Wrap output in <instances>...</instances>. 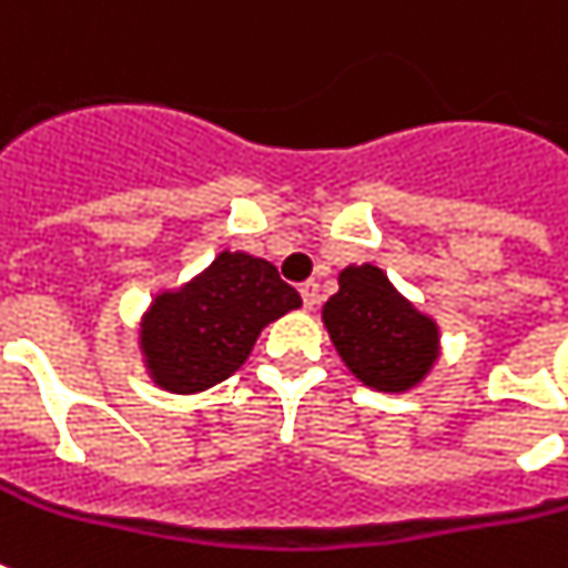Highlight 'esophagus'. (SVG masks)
Returning <instances> with one entry per match:
<instances>
[{
	"mask_svg": "<svg viewBox=\"0 0 568 568\" xmlns=\"http://www.w3.org/2000/svg\"><path fill=\"white\" fill-rule=\"evenodd\" d=\"M301 297H303V306H306V310H312V306H315L321 297L318 283H315V280H306V283H301Z\"/></svg>",
	"mask_w": 568,
	"mask_h": 568,
	"instance_id": "1",
	"label": "esophagus"
}]
</instances>
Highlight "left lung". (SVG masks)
<instances>
[{"label":"left lung","instance_id":"obj_1","mask_svg":"<svg viewBox=\"0 0 568 568\" xmlns=\"http://www.w3.org/2000/svg\"><path fill=\"white\" fill-rule=\"evenodd\" d=\"M324 324L347 368L379 392L415 386L439 354L436 324L374 265L342 271L338 292L324 303Z\"/></svg>","mask_w":568,"mask_h":568}]
</instances>
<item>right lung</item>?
I'll list each match as a JSON object with an SVG mask.
<instances>
[{"label": "right lung", "instance_id": "1", "mask_svg": "<svg viewBox=\"0 0 568 568\" xmlns=\"http://www.w3.org/2000/svg\"><path fill=\"white\" fill-rule=\"evenodd\" d=\"M301 306L276 267L247 253H221L180 292L159 294L141 324L153 379L168 392H203L235 374L262 327Z\"/></svg>", "mask_w": 568, "mask_h": 568}]
</instances>
